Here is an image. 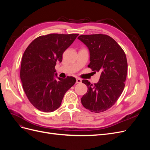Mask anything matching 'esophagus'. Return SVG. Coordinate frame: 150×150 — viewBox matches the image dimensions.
<instances>
[{
  "label": "esophagus",
  "mask_w": 150,
  "mask_h": 150,
  "mask_svg": "<svg viewBox=\"0 0 150 150\" xmlns=\"http://www.w3.org/2000/svg\"><path fill=\"white\" fill-rule=\"evenodd\" d=\"M81 82H82V80H81L80 78H76V83L78 84V83H81Z\"/></svg>",
  "instance_id": "obj_1"
}]
</instances>
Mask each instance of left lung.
Wrapping results in <instances>:
<instances>
[{
    "label": "left lung",
    "mask_w": 150,
    "mask_h": 150,
    "mask_svg": "<svg viewBox=\"0 0 150 150\" xmlns=\"http://www.w3.org/2000/svg\"><path fill=\"white\" fill-rule=\"evenodd\" d=\"M78 39L89 50L88 67L95 72H101L99 81L94 84L83 80L88 91L81 103L93 112L105 111L114 105L125 88L128 71L126 54L120 45L106 34L81 35Z\"/></svg>",
    "instance_id": "left-lung-1"
}]
</instances>
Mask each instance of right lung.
Segmentation results:
<instances>
[{
  "mask_svg": "<svg viewBox=\"0 0 150 150\" xmlns=\"http://www.w3.org/2000/svg\"><path fill=\"white\" fill-rule=\"evenodd\" d=\"M78 34H49L35 38L22 58L20 76L29 101L38 110L52 112L61 106L67 91L76 83L72 76L54 78L57 61Z\"/></svg>",
  "mask_w": 150,
  "mask_h": 150,
  "instance_id": "right-lung-1",
  "label": "right lung"
}]
</instances>
